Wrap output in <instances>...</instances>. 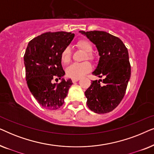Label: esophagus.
I'll list each match as a JSON object with an SVG mask.
<instances>
[{
	"instance_id": "obj_1",
	"label": "esophagus",
	"mask_w": 154,
	"mask_h": 154,
	"mask_svg": "<svg viewBox=\"0 0 154 154\" xmlns=\"http://www.w3.org/2000/svg\"><path fill=\"white\" fill-rule=\"evenodd\" d=\"M79 80H80V79H72V82H73V83H75V82L79 81Z\"/></svg>"
}]
</instances>
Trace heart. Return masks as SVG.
I'll list each match as a JSON object with an SVG mask.
<instances>
[{"mask_svg":"<svg viewBox=\"0 0 154 154\" xmlns=\"http://www.w3.org/2000/svg\"><path fill=\"white\" fill-rule=\"evenodd\" d=\"M76 47L85 53L84 60H92L94 57L91 54L92 51V45L89 41L81 39L77 42ZM71 52L69 47L65 48L61 53V61L63 64H67L71 61ZM92 69V66L89 62H85L80 64H73L66 69V73L67 76L71 79H81L86 73H89Z\"/></svg>","mask_w":154,"mask_h":154,"instance_id":"1","label":"heart"}]
</instances>
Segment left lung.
<instances>
[{"mask_svg": "<svg viewBox=\"0 0 154 154\" xmlns=\"http://www.w3.org/2000/svg\"><path fill=\"white\" fill-rule=\"evenodd\" d=\"M79 32L95 45L100 57L92 73L105 77L103 81H92L85 92L87 105L94 113H109L123 100L130 80L131 67L128 49L121 39L105 31Z\"/></svg>", "mask_w": 154, "mask_h": 154, "instance_id": "8db88e82", "label": "left lung"}]
</instances>
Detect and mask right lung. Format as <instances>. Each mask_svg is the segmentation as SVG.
Masks as SVG:
<instances>
[{
  "instance_id": "obj_1",
  "label": "right lung",
  "mask_w": 154,
  "mask_h": 154,
  "mask_svg": "<svg viewBox=\"0 0 154 154\" xmlns=\"http://www.w3.org/2000/svg\"><path fill=\"white\" fill-rule=\"evenodd\" d=\"M73 38L74 33L64 31L48 32L34 38L27 45L24 56L26 83L43 108L50 110L60 108L73 84L71 79H62L65 72L61 53ZM54 78L61 79V82L52 84Z\"/></svg>"
}]
</instances>
